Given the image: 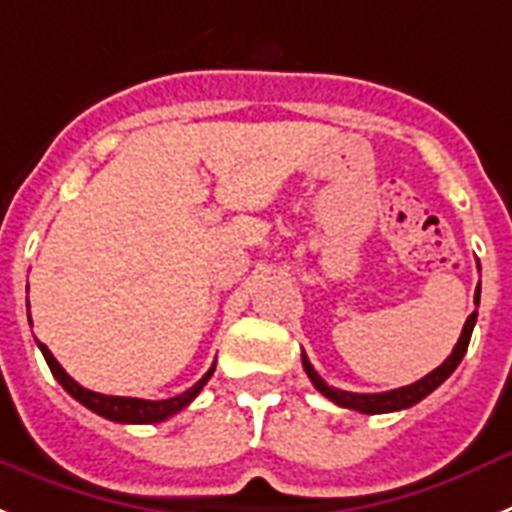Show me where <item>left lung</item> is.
<instances>
[{
    "label": "left lung",
    "instance_id": "1",
    "mask_svg": "<svg viewBox=\"0 0 512 512\" xmlns=\"http://www.w3.org/2000/svg\"><path fill=\"white\" fill-rule=\"evenodd\" d=\"M474 304L479 306V286L477 293H474ZM474 324H477V311H471L469 319H466L464 330H461L459 342H456V348L453 353L448 355L446 361L441 366L430 371L428 376H422L420 381L410 386H402V389H391V391H381V394H353V391H342L330 386L327 381L314 371V366L309 363L306 353H301V363H304V371L306 376L311 379V384L317 386L319 394L335 402L337 407H345V410H355V412H363V415H381V412H397V410H407L412 404H417L420 399H425L430 391H435L443 381L456 371V366L461 363V358L466 355V348H469V340H471V332H474Z\"/></svg>",
    "mask_w": 512,
    "mask_h": 512
}]
</instances>
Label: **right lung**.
<instances>
[{"instance_id":"1","label":"right lung","mask_w":512,"mask_h":512,"mask_svg":"<svg viewBox=\"0 0 512 512\" xmlns=\"http://www.w3.org/2000/svg\"><path fill=\"white\" fill-rule=\"evenodd\" d=\"M38 348H41L43 358H46L48 368H51V373L56 376V381H59V384L64 386V389L69 391L71 397L77 399V402H82L87 410L97 412V415L108 417V420L133 422V425L162 422V420H167V417L177 415L180 410H185V407H188V404L193 402L198 394H201V389L206 386V381L211 379L213 371H216V363H213V366L208 368L206 376H203L198 384L190 386L188 391H182V394H177V397H172V399H159V402H151V399H136V397H108V394H97V391L84 389L82 384H77V381L71 379L69 373L59 366V361L53 358L51 350H48L43 342H38Z\"/></svg>"}]
</instances>
